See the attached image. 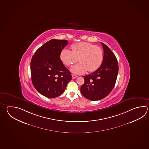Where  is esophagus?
Here are the masks:
<instances>
[{
  "instance_id": "esophagus-1",
  "label": "esophagus",
  "mask_w": 149,
  "mask_h": 149,
  "mask_svg": "<svg viewBox=\"0 0 149 149\" xmlns=\"http://www.w3.org/2000/svg\"><path fill=\"white\" fill-rule=\"evenodd\" d=\"M76 77H77V76L75 75H72V78H73V79H76Z\"/></svg>"
}]
</instances>
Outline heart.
<instances>
[{"instance_id":"heart-1","label":"heart","mask_w":149,"mask_h":149,"mask_svg":"<svg viewBox=\"0 0 149 149\" xmlns=\"http://www.w3.org/2000/svg\"><path fill=\"white\" fill-rule=\"evenodd\" d=\"M71 49L72 51L64 49L61 52L60 57L63 63L68 66L78 61H80L72 68L71 70L73 73L82 74L87 70L89 72H94L102 63L103 51L99 46L81 42L74 44L71 46Z\"/></svg>"}]
</instances>
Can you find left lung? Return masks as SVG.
<instances>
[{"label":"left lung","mask_w":149,"mask_h":149,"mask_svg":"<svg viewBox=\"0 0 149 149\" xmlns=\"http://www.w3.org/2000/svg\"><path fill=\"white\" fill-rule=\"evenodd\" d=\"M101 43L104 52L102 64L93 73L83 76L84 83L81 87L82 95L92 101L99 100L109 94L118 73V61L114 54L105 44Z\"/></svg>","instance_id":"1"}]
</instances>
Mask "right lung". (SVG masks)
<instances>
[{
	"instance_id": "right-lung-1",
	"label": "right lung",
	"mask_w": 149,
	"mask_h": 149,
	"mask_svg": "<svg viewBox=\"0 0 149 149\" xmlns=\"http://www.w3.org/2000/svg\"><path fill=\"white\" fill-rule=\"evenodd\" d=\"M68 43L66 40H50L37 50L31 59L33 85L46 97L59 96L72 79L60 57L61 52Z\"/></svg>"
}]
</instances>
